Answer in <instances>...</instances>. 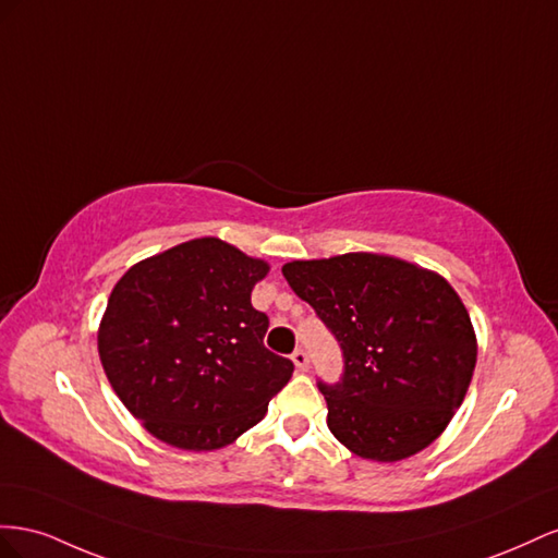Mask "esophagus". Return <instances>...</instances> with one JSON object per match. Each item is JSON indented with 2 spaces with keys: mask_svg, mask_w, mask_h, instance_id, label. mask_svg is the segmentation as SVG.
<instances>
[{
  "mask_svg": "<svg viewBox=\"0 0 558 558\" xmlns=\"http://www.w3.org/2000/svg\"><path fill=\"white\" fill-rule=\"evenodd\" d=\"M292 362H294V367L299 369V372H306L308 369V353L306 350H294L292 353Z\"/></svg>",
  "mask_w": 558,
  "mask_h": 558,
  "instance_id": "34e87169",
  "label": "esophagus"
}]
</instances>
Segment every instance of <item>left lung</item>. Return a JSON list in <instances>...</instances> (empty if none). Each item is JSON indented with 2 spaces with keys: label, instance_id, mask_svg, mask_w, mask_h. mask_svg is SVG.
Returning <instances> with one entry per match:
<instances>
[{
  "label": "left lung",
  "instance_id": "1",
  "mask_svg": "<svg viewBox=\"0 0 558 558\" xmlns=\"http://www.w3.org/2000/svg\"><path fill=\"white\" fill-rule=\"evenodd\" d=\"M282 276L343 350L341 384H320L331 435L376 463L429 447L463 404L476 364V333L451 284L378 252L299 259Z\"/></svg>",
  "mask_w": 558,
  "mask_h": 558
}]
</instances>
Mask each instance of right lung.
Listing matches in <instances>:
<instances>
[{"instance_id":"obj_1","label":"right lung","mask_w":558,"mask_h":558,"mask_svg":"<svg viewBox=\"0 0 558 558\" xmlns=\"http://www.w3.org/2000/svg\"><path fill=\"white\" fill-rule=\"evenodd\" d=\"M268 268L205 235L137 262L114 284L98 353L149 435L182 451L225 449L288 386L294 364L264 345L268 317L250 301Z\"/></svg>"}]
</instances>
